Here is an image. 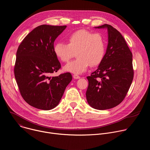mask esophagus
I'll return each mask as SVG.
<instances>
[{"mask_svg":"<svg viewBox=\"0 0 150 150\" xmlns=\"http://www.w3.org/2000/svg\"><path fill=\"white\" fill-rule=\"evenodd\" d=\"M73 77H74V78L75 79H79V78H80V76H79V75H78L77 74H74V75H73Z\"/></svg>","mask_w":150,"mask_h":150,"instance_id":"1","label":"esophagus"}]
</instances>
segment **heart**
<instances>
[{"label": "heart", "mask_w": 150, "mask_h": 150, "mask_svg": "<svg viewBox=\"0 0 150 150\" xmlns=\"http://www.w3.org/2000/svg\"><path fill=\"white\" fill-rule=\"evenodd\" d=\"M67 44L57 42L53 50L57 57L63 62H68L76 53L77 58L64 67V70L74 74L86 71L88 67H96L102 61L105 49V40L100 33L87 30H78L69 35Z\"/></svg>", "instance_id": "1"}]
</instances>
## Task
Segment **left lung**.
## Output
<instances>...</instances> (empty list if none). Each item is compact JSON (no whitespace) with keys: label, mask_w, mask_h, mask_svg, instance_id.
Returning a JSON list of instances; mask_svg holds the SVG:
<instances>
[{"label":"left lung","mask_w":150,"mask_h":150,"mask_svg":"<svg viewBox=\"0 0 150 150\" xmlns=\"http://www.w3.org/2000/svg\"><path fill=\"white\" fill-rule=\"evenodd\" d=\"M106 28L108 45L96 71L87 76L86 92L89 105L97 110L112 109L125 98L134 78L132 54L122 34L108 24L95 27Z\"/></svg>","instance_id":"8db88e82"}]
</instances>
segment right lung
I'll return each instance as SVG.
<instances>
[{"mask_svg": "<svg viewBox=\"0 0 150 150\" xmlns=\"http://www.w3.org/2000/svg\"><path fill=\"white\" fill-rule=\"evenodd\" d=\"M66 28L40 25L24 38L17 50L16 83L24 100L35 108L49 110L56 108L72 79L69 72L50 76L61 68L54 53V42Z\"/></svg>", "mask_w": 150, "mask_h": 150, "instance_id": "obj_1", "label": "right lung"}]
</instances>
